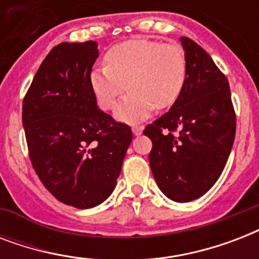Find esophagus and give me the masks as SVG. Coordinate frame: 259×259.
<instances>
[{
	"label": "esophagus",
	"instance_id": "34e87169",
	"mask_svg": "<svg viewBox=\"0 0 259 259\" xmlns=\"http://www.w3.org/2000/svg\"><path fill=\"white\" fill-rule=\"evenodd\" d=\"M132 130H133L134 136H140V134L142 133V130H144V126H141V125H134L133 127H132Z\"/></svg>",
	"mask_w": 259,
	"mask_h": 259
}]
</instances>
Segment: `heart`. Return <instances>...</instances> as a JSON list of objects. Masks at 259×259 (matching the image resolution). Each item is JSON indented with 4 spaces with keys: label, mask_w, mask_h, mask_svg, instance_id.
I'll use <instances>...</instances> for the list:
<instances>
[{
    "label": "heart",
    "mask_w": 259,
    "mask_h": 259,
    "mask_svg": "<svg viewBox=\"0 0 259 259\" xmlns=\"http://www.w3.org/2000/svg\"><path fill=\"white\" fill-rule=\"evenodd\" d=\"M105 67L90 74L98 106L113 110L127 87L132 90L117 109L122 121L148 117L152 110L172 107L184 90L188 62L177 42L132 38L111 47L103 56Z\"/></svg>",
    "instance_id": "b5f03b06"
}]
</instances>
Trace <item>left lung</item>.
Here are the masks:
<instances>
[{
    "label": "left lung",
    "instance_id": "left-lung-1",
    "mask_svg": "<svg viewBox=\"0 0 259 259\" xmlns=\"http://www.w3.org/2000/svg\"><path fill=\"white\" fill-rule=\"evenodd\" d=\"M188 75L180 98L144 134L152 140L149 162L158 188L179 203L212 187L233 148L237 115L229 80L197 42L181 37Z\"/></svg>",
    "mask_w": 259,
    "mask_h": 259
}]
</instances>
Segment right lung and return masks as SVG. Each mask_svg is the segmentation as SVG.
I'll return each instance as SVG.
<instances>
[{
	"label": "right lung",
	"mask_w": 259,
	"mask_h": 259,
	"mask_svg": "<svg viewBox=\"0 0 259 259\" xmlns=\"http://www.w3.org/2000/svg\"><path fill=\"white\" fill-rule=\"evenodd\" d=\"M95 41L60 42L38 67L22 101V125L34 172L59 201L101 204L117 185L129 125L98 109L90 74Z\"/></svg>",
	"instance_id": "add662e5"
}]
</instances>
